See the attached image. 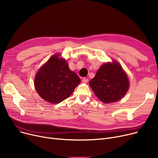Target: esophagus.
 <instances>
[{
	"instance_id": "obj_1",
	"label": "esophagus",
	"mask_w": 158,
	"mask_h": 158,
	"mask_svg": "<svg viewBox=\"0 0 158 158\" xmlns=\"http://www.w3.org/2000/svg\"><path fill=\"white\" fill-rule=\"evenodd\" d=\"M82 82H85V83H87V82H88V78H83V79H82Z\"/></svg>"
}]
</instances>
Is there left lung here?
I'll list each match as a JSON object with an SVG mask.
<instances>
[{
  "label": "left lung",
  "instance_id": "8db88e82",
  "mask_svg": "<svg viewBox=\"0 0 158 158\" xmlns=\"http://www.w3.org/2000/svg\"><path fill=\"white\" fill-rule=\"evenodd\" d=\"M89 85L95 95L104 103L119 101L129 88L127 74L116 61L102 64Z\"/></svg>",
  "mask_w": 158,
  "mask_h": 158
}]
</instances>
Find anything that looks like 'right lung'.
Returning <instances> with one entry per match:
<instances>
[{"instance_id": "1", "label": "right lung", "mask_w": 158, "mask_h": 158, "mask_svg": "<svg viewBox=\"0 0 158 158\" xmlns=\"http://www.w3.org/2000/svg\"><path fill=\"white\" fill-rule=\"evenodd\" d=\"M60 55H53L36 73L35 86L45 101L57 104L67 98L81 82L80 78L69 67Z\"/></svg>"}]
</instances>
